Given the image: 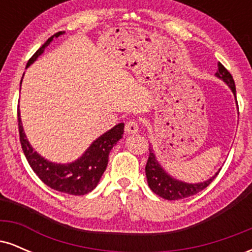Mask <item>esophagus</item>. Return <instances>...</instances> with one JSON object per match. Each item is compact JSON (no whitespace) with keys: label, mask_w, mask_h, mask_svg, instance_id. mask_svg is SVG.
Here are the masks:
<instances>
[{"label":"esophagus","mask_w":252,"mask_h":252,"mask_svg":"<svg viewBox=\"0 0 252 252\" xmlns=\"http://www.w3.org/2000/svg\"><path fill=\"white\" fill-rule=\"evenodd\" d=\"M140 129V124L136 121H129V122L126 123V126H124V130H126V134H136Z\"/></svg>","instance_id":"1"}]
</instances>
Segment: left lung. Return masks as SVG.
<instances>
[{
	"instance_id": "1",
	"label": "left lung",
	"mask_w": 252,
	"mask_h": 252,
	"mask_svg": "<svg viewBox=\"0 0 252 252\" xmlns=\"http://www.w3.org/2000/svg\"><path fill=\"white\" fill-rule=\"evenodd\" d=\"M216 76L219 79H222L227 84L228 88L233 92L236 97V85L235 80L232 76L220 63H218V70L216 72ZM220 169L216 173L212 178L204 182H199V184H187V182L176 180L172 178L168 173H166L158 161L156 160V156L154 150L152 147H149V158L146 164V175L147 181L150 189L158 194L161 198L167 199V200H179V199L187 198V196L194 195L196 193L201 192L202 189H206L207 186L216 179Z\"/></svg>"
}]
</instances>
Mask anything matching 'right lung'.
<instances>
[{"instance_id": "1", "label": "right lung", "mask_w": 252, "mask_h": 252, "mask_svg": "<svg viewBox=\"0 0 252 252\" xmlns=\"http://www.w3.org/2000/svg\"><path fill=\"white\" fill-rule=\"evenodd\" d=\"M62 34H63V32H58L43 43L28 60L26 68L35 62L37 57L41 56L45 48L50 45L54 37H58ZM17 120H19V134L22 150L34 173L39 176L43 184L47 185L52 189L72 195L88 194L92 189H96L104 170L108 166L110 150L123 137L124 131V123L117 124L109 131L99 136L96 141H94L78 160L71 163L60 164L46 160L32 148L24 132L19 110H17Z\"/></svg>"}]
</instances>
